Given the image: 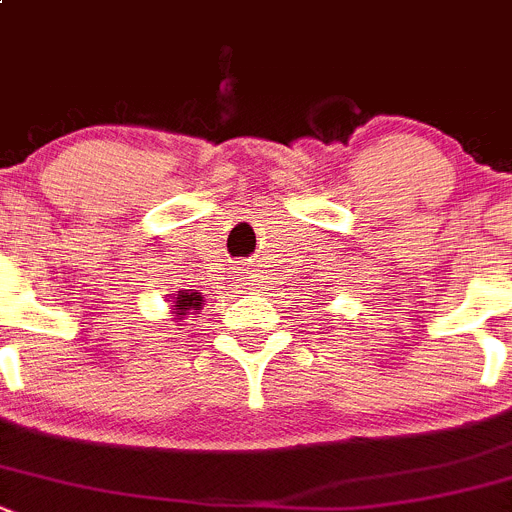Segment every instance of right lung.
I'll return each instance as SVG.
<instances>
[{"label": "right lung", "mask_w": 512, "mask_h": 512, "mask_svg": "<svg viewBox=\"0 0 512 512\" xmlns=\"http://www.w3.org/2000/svg\"><path fill=\"white\" fill-rule=\"evenodd\" d=\"M170 312H172V320L182 322L187 314H198V309H203V294L195 292V289H182L180 294L170 299Z\"/></svg>", "instance_id": "right-lung-1"}]
</instances>
